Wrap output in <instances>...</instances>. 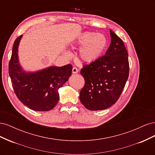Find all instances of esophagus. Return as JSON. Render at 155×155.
<instances>
[{
  "instance_id": "obj_1",
  "label": "esophagus",
  "mask_w": 155,
  "mask_h": 155,
  "mask_svg": "<svg viewBox=\"0 0 155 155\" xmlns=\"http://www.w3.org/2000/svg\"><path fill=\"white\" fill-rule=\"evenodd\" d=\"M78 72V69L76 67L72 68V73L73 74H77Z\"/></svg>"
}]
</instances>
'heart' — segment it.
<instances>
[{
  "mask_svg": "<svg viewBox=\"0 0 155 155\" xmlns=\"http://www.w3.org/2000/svg\"><path fill=\"white\" fill-rule=\"evenodd\" d=\"M75 44L81 46L79 48V56L82 60L87 63L95 61L106 50L108 45L107 37L103 34L86 31L79 35ZM67 57H70L68 51L64 52Z\"/></svg>",
  "mask_w": 155,
  "mask_h": 155,
  "instance_id": "heart-1",
  "label": "heart"
}]
</instances>
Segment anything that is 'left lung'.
Segmentation results:
<instances>
[{
    "label": "left lung",
    "instance_id": "obj_1",
    "mask_svg": "<svg viewBox=\"0 0 155 155\" xmlns=\"http://www.w3.org/2000/svg\"><path fill=\"white\" fill-rule=\"evenodd\" d=\"M111 42L105 55L84 65L85 79L79 100L90 110L107 109L118 100L129 77L128 53L120 37L110 30Z\"/></svg>",
    "mask_w": 155,
    "mask_h": 155
}]
</instances>
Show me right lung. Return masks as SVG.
Returning <instances> with one entry per match:
<instances>
[{
    "mask_svg": "<svg viewBox=\"0 0 155 155\" xmlns=\"http://www.w3.org/2000/svg\"><path fill=\"white\" fill-rule=\"evenodd\" d=\"M14 42L8 72L17 97L23 104L36 111H48L58 104V90L71 76L72 66H51L34 72L23 70L18 61V47L22 38Z\"/></svg>",
    "mask_w": 155,
    "mask_h": 155,
    "instance_id": "1",
    "label": "right lung"
}]
</instances>
